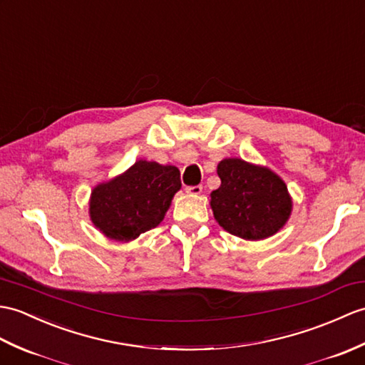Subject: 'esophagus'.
I'll return each instance as SVG.
<instances>
[{
	"instance_id": "1",
	"label": "esophagus",
	"mask_w": 365,
	"mask_h": 365,
	"mask_svg": "<svg viewBox=\"0 0 365 365\" xmlns=\"http://www.w3.org/2000/svg\"><path fill=\"white\" fill-rule=\"evenodd\" d=\"M186 192H190V194H194V196H197V194H200L202 192V185H196V186H186Z\"/></svg>"
}]
</instances>
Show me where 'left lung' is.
<instances>
[{
    "label": "left lung",
    "mask_w": 365,
    "mask_h": 365,
    "mask_svg": "<svg viewBox=\"0 0 365 365\" xmlns=\"http://www.w3.org/2000/svg\"><path fill=\"white\" fill-rule=\"evenodd\" d=\"M217 175L221 186L210 194V205L224 230L249 241L282 230L291 216L292 199L274 171L241 158H224Z\"/></svg>",
    "instance_id": "obj_1"
}]
</instances>
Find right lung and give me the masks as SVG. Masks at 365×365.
Returning a JSON list of instances; mask_svg holds the SVG:
<instances>
[{"mask_svg":"<svg viewBox=\"0 0 365 365\" xmlns=\"http://www.w3.org/2000/svg\"><path fill=\"white\" fill-rule=\"evenodd\" d=\"M180 186L175 166L138 160L121 175L95 186L90 219L108 240L129 242L163 221Z\"/></svg>","mask_w":365,"mask_h":365,"instance_id":"add662e5","label":"right lung"}]
</instances>
